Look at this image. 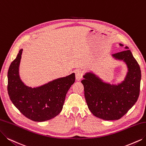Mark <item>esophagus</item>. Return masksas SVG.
Here are the masks:
<instances>
[{"instance_id":"1","label":"esophagus","mask_w":146,"mask_h":146,"mask_svg":"<svg viewBox=\"0 0 146 146\" xmlns=\"http://www.w3.org/2000/svg\"><path fill=\"white\" fill-rule=\"evenodd\" d=\"M83 72L82 71H81L80 69H77L75 71V77H76L77 80H80L81 78H82L83 77Z\"/></svg>"}]
</instances>
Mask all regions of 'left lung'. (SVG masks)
I'll list each match as a JSON object with an SVG mask.
<instances>
[{
    "instance_id": "obj_1",
    "label": "left lung",
    "mask_w": 146,
    "mask_h": 146,
    "mask_svg": "<svg viewBox=\"0 0 146 146\" xmlns=\"http://www.w3.org/2000/svg\"><path fill=\"white\" fill-rule=\"evenodd\" d=\"M125 48V51L113 54L115 59L123 60L128 68L125 80L121 84L105 83L90 72L84 75V79L81 81L89 110L96 117L105 120L121 118L135 104L139 95L140 68L129 48Z\"/></svg>"
}]
</instances>
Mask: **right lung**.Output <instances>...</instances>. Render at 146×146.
<instances>
[{
  "label": "right lung",
  "mask_w": 146,
  "mask_h": 146,
  "mask_svg": "<svg viewBox=\"0 0 146 146\" xmlns=\"http://www.w3.org/2000/svg\"><path fill=\"white\" fill-rule=\"evenodd\" d=\"M23 50L11 63L8 72V92L11 101L27 118L35 121L48 120L59 114L66 95L74 83L75 74L58 78L36 88L25 86L19 75Z\"/></svg>",
  "instance_id": "1"
}]
</instances>
